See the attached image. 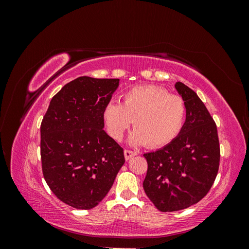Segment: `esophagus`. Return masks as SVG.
<instances>
[{
	"label": "esophagus",
	"instance_id": "34e87169",
	"mask_svg": "<svg viewBox=\"0 0 249 249\" xmlns=\"http://www.w3.org/2000/svg\"><path fill=\"white\" fill-rule=\"evenodd\" d=\"M136 155H137L136 152H133V150H130V149H124V158H125L126 161L132 159V158L135 157Z\"/></svg>",
	"mask_w": 249,
	"mask_h": 249
}]
</instances>
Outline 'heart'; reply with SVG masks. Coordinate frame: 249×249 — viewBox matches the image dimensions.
<instances>
[{"mask_svg":"<svg viewBox=\"0 0 249 249\" xmlns=\"http://www.w3.org/2000/svg\"><path fill=\"white\" fill-rule=\"evenodd\" d=\"M187 114L185 101L155 85L133 87L123 94V102L111 101L103 110L110 136L122 140L134 120L129 142L133 146L148 143L152 147L167 145L182 131Z\"/></svg>","mask_w":249,"mask_h":249,"instance_id":"b5f03b06","label":"heart"}]
</instances>
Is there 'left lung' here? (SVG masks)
I'll return each instance as SVG.
<instances>
[{
  "instance_id": "1",
  "label": "left lung",
  "mask_w": 249,
  "mask_h": 249,
  "mask_svg": "<svg viewBox=\"0 0 249 249\" xmlns=\"http://www.w3.org/2000/svg\"><path fill=\"white\" fill-rule=\"evenodd\" d=\"M175 87L187 106L183 129L167 145L143 155L147 161L143 189L161 212L189 208L205 197L220 161L217 126L205 104L182 82Z\"/></svg>"
}]
</instances>
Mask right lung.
Here are the masks:
<instances>
[{"label": "right lung", "mask_w": 249, "mask_h": 249, "mask_svg": "<svg viewBox=\"0 0 249 249\" xmlns=\"http://www.w3.org/2000/svg\"><path fill=\"white\" fill-rule=\"evenodd\" d=\"M118 85L119 79L79 77L54 95L42 119L44 179L74 209L99 205L124 163L123 147L104 131L103 110Z\"/></svg>", "instance_id": "add662e5"}]
</instances>
